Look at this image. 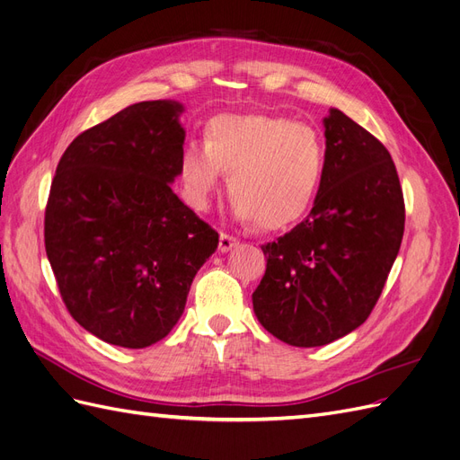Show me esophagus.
Wrapping results in <instances>:
<instances>
[{
    "label": "esophagus",
    "mask_w": 460,
    "mask_h": 460,
    "mask_svg": "<svg viewBox=\"0 0 460 460\" xmlns=\"http://www.w3.org/2000/svg\"><path fill=\"white\" fill-rule=\"evenodd\" d=\"M240 242L234 238V235H230V234H220V242H218V249L222 253H228L232 247H235L238 245Z\"/></svg>",
    "instance_id": "1"
}]
</instances>
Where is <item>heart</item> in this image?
<instances>
[{"instance_id": "b5f03b06", "label": "heart", "mask_w": 460, "mask_h": 460, "mask_svg": "<svg viewBox=\"0 0 460 460\" xmlns=\"http://www.w3.org/2000/svg\"><path fill=\"white\" fill-rule=\"evenodd\" d=\"M326 164L320 134L303 122L269 115H222L207 140L188 142L180 155V180L188 201L203 208L228 174L234 215L280 230L301 218L318 190Z\"/></svg>"}]
</instances>
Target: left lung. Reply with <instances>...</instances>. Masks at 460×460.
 <instances>
[{"label": "left lung", "mask_w": 460, "mask_h": 460, "mask_svg": "<svg viewBox=\"0 0 460 460\" xmlns=\"http://www.w3.org/2000/svg\"><path fill=\"white\" fill-rule=\"evenodd\" d=\"M323 124L326 164L311 213L261 247L267 272L253 291L262 328L294 347L332 343L365 323L405 230L389 151L340 109Z\"/></svg>", "instance_id": "left-lung-1"}]
</instances>
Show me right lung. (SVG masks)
<instances>
[{
	"instance_id": "add662e5",
	"label": "right lung",
	"mask_w": 460,
	"mask_h": 460,
	"mask_svg": "<svg viewBox=\"0 0 460 460\" xmlns=\"http://www.w3.org/2000/svg\"><path fill=\"white\" fill-rule=\"evenodd\" d=\"M184 105L140 102L76 136L55 171L46 253L76 323L144 349L180 320L218 234L178 199Z\"/></svg>"
}]
</instances>
